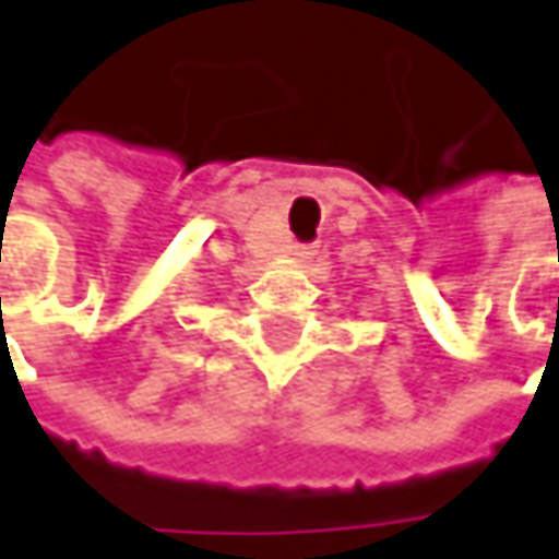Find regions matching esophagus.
Returning <instances> with one entry per match:
<instances>
[{"label": "esophagus", "mask_w": 559, "mask_h": 559, "mask_svg": "<svg viewBox=\"0 0 559 559\" xmlns=\"http://www.w3.org/2000/svg\"><path fill=\"white\" fill-rule=\"evenodd\" d=\"M311 254H314L311 248H301V258H311Z\"/></svg>", "instance_id": "obj_1"}]
</instances>
